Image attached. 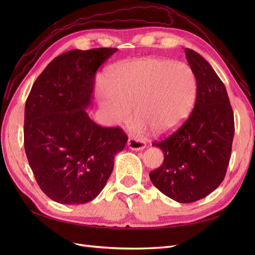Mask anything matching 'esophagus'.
<instances>
[{
  "mask_svg": "<svg viewBox=\"0 0 255 255\" xmlns=\"http://www.w3.org/2000/svg\"><path fill=\"white\" fill-rule=\"evenodd\" d=\"M128 145L130 150L141 151L145 148V141L141 138H128Z\"/></svg>",
  "mask_w": 255,
  "mask_h": 255,
  "instance_id": "34e87169",
  "label": "esophagus"
}]
</instances>
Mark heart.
Segmentation results:
<instances>
[{"label": "heart", "instance_id": "heart-1", "mask_svg": "<svg viewBox=\"0 0 255 255\" xmlns=\"http://www.w3.org/2000/svg\"><path fill=\"white\" fill-rule=\"evenodd\" d=\"M99 90V102L116 122L138 119L136 130L152 128L165 135L188 119L197 100L198 84L191 68L180 61L145 57L114 67Z\"/></svg>", "mask_w": 255, "mask_h": 255}]
</instances>
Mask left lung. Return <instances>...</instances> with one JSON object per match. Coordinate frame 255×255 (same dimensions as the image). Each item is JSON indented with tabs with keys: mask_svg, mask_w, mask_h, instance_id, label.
I'll list each match as a JSON object with an SVG mask.
<instances>
[{
	"mask_svg": "<svg viewBox=\"0 0 255 255\" xmlns=\"http://www.w3.org/2000/svg\"><path fill=\"white\" fill-rule=\"evenodd\" d=\"M198 92L189 118L164 140L153 142L164 163L150 172L159 191L180 203L203 199L227 173L234 137V114L225 84L212 66L191 49L185 50Z\"/></svg>",
	"mask_w": 255,
	"mask_h": 255,
	"instance_id": "obj_1",
	"label": "left lung"
}]
</instances>
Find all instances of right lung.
I'll return each mask as SVG.
<instances>
[{
    "label": "right lung",
    "mask_w": 255,
    "mask_h": 255,
    "mask_svg": "<svg viewBox=\"0 0 255 255\" xmlns=\"http://www.w3.org/2000/svg\"><path fill=\"white\" fill-rule=\"evenodd\" d=\"M118 49L72 50L54 58L38 76L24 111V149L40 189L61 204L98 197L128 136L103 128L86 113L96 72Z\"/></svg>",
    "instance_id": "add662e5"
}]
</instances>
